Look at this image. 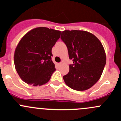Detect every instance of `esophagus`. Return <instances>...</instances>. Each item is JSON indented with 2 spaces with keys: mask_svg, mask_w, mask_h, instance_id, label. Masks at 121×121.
I'll return each instance as SVG.
<instances>
[{
  "mask_svg": "<svg viewBox=\"0 0 121 121\" xmlns=\"http://www.w3.org/2000/svg\"><path fill=\"white\" fill-rule=\"evenodd\" d=\"M63 65V63H62V62H61V63H60L59 64H58V65H59V66H61V65Z\"/></svg>",
  "mask_w": 121,
  "mask_h": 121,
  "instance_id": "obj_1",
  "label": "esophagus"
}]
</instances>
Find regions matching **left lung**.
Instances as JSON below:
<instances>
[{"mask_svg":"<svg viewBox=\"0 0 121 121\" xmlns=\"http://www.w3.org/2000/svg\"><path fill=\"white\" fill-rule=\"evenodd\" d=\"M61 39L73 61L68 73L63 76L65 84L77 91L90 88L100 78L106 64L102 43L93 34L83 30H64Z\"/></svg>","mask_w":121,"mask_h":121,"instance_id":"obj_1","label":"left lung"}]
</instances>
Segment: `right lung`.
<instances>
[{
    "instance_id": "right-lung-1",
    "label": "right lung",
    "mask_w": 121,
    "mask_h": 121,
    "mask_svg": "<svg viewBox=\"0 0 121 121\" xmlns=\"http://www.w3.org/2000/svg\"><path fill=\"white\" fill-rule=\"evenodd\" d=\"M60 35L59 30L40 27L22 38L14 51V63L24 82L40 86L49 81L56 71L52 50Z\"/></svg>"
}]
</instances>
